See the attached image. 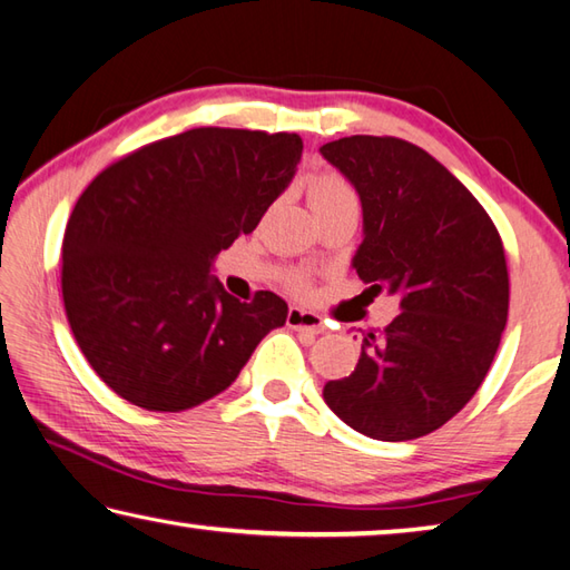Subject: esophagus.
<instances>
[{
	"mask_svg": "<svg viewBox=\"0 0 570 570\" xmlns=\"http://www.w3.org/2000/svg\"><path fill=\"white\" fill-rule=\"evenodd\" d=\"M286 323H288V328L311 333V336H318V333L326 331V326H323V321H321L318 314H314V311H304V308H298V306L288 308Z\"/></svg>",
	"mask_w": 570,
	"mask_h": 570,
	"instance_id": "obj_1",
	"label": "esophagus"
}]
</instances>
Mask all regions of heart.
Wrapping results in <instances>:
<instances>
[{
    "instance_id": "1",
    "label": "heart",
    "mask_w": 570,
    "mask_h": 570,
    "mask_svg": "<svg viewBox=\"0 0 570 570\" xmlns=\"http://www.w3.org/2000/svg\"><path fill=\"white\" fill-rule=\"evenodd\" d=\"M306 195H308V205L314 212L338 205V203H355L353 187L336 173H318L311 177Z\"/></svg>"
}]
</instances>
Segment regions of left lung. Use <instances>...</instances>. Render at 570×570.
Listing matches in <instances>:
<instances>
[{
	"instance_id": "obj_1",
	"label": "left lung",
	"mask_w": 570,
	"mask_h": 570,
	"mask_svg": "<svg viewBox=\"0 0 570 570\" xmlns=\"http://www.w3.org/2000/svg\"><path fill=\"white\" fill-rule=\"evenodd\" d=\"M321 155L361 197L355 272L400 298L323 400L365 438H425L470 403L494 361L509 316L504 244L470 189L417 145L351 136Z\"/></svg>"
}]
</instances>
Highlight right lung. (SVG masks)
<instances>
[{
    "label": "right lung",
    "mask_w": 570,
    "mask_h": 570,
    "mask_svg": "<svg viewBox=\"0 0 570 570\" xmlns=\"http://www.w3.org/2000/svg\"><path fill=\"white\" fill-rule=\"evenodd\" d=\"M296 132L193 128L142 145L83 189L61 247V294L78 348L116 395L180 412L227 390L282 296L242 304L209 274L296 175Z\"/></svg>",
    "instance_id": "1"
}]
</instances>
